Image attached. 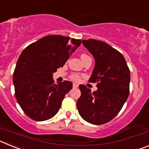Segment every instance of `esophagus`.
<instances>
[{
	"label": "esophagus",
	"instance_id": "34e87169",
	"mask_svg": "<svg viewBox=\"0 0 149 149\" xmlns=\"http://www.w3.org/2000/svg\"><path fill=\"white\" fill-rule=\"evenodd\" d=\"M78 87V84H73V88H77Z\"/></svg>",
	"mask_w": 149,
	"mask_h": 149
}]
</instances>
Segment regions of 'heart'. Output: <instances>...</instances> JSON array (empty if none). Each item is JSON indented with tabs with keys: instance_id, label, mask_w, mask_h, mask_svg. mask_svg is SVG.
Masks as SVG:
<instances>
[{
	"instance_id": "1",
	"label": "heart",
	"mask_w": 149,
	"mask_h": 149,
	"mask_svg": "<svg viewBox=\"0 0 149 149\" xmlns=\"http://www.w3.org/2000/svg\"><path fill=\"white\" fill-rule=\"evenodd\" d=\"M86 56V55L82 54L81 55V57H83V56ZM71 79H72L73 81L78 82V81H80V79H81V77H80V75H79V74H72V75L71 76Z\"/></svg>"
}]
</instances>
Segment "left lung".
<instances>
[{
    "label": "left lung",
    "instance_id": "left-lung-1",
    "mask_svg": "<svg viewBox=\"0 0 149 149\" xmlns=\"http://www.w3.org/2000/svg\"><path fill=\"white\" fill-rule=\"evenodd\" d=\"M81 42L95 59L89 82L98 83V89L92 93L81 84V95L77 101V108L87 122L103 125L113 119L125 103L131 73L123 55L108 44L93 39Z\"/></svg>",
    "mask_w": 149,
    "mask_h": 149
}]
</instances>
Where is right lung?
Masks as SVG:
<instances>
[{
	"label": "right lung",
	"mask_w": 149,
	"mask_h": 149,
	"mask_svg": "<svg viewBox=\"0 0 149 149\" xmlns=\"http://www.w3.org/2000/svg\"><path fill=\"white\" fill-rule=\"evenodd\" d=\"M81 44V39L49 35L22 51L13 80L18 104L30 119L48 120L59 111L65 94L72 89V83L55 84L53 73L64 65Z\"/></svg>",
	"instance_id": "add662e5"
}]
</instances>
